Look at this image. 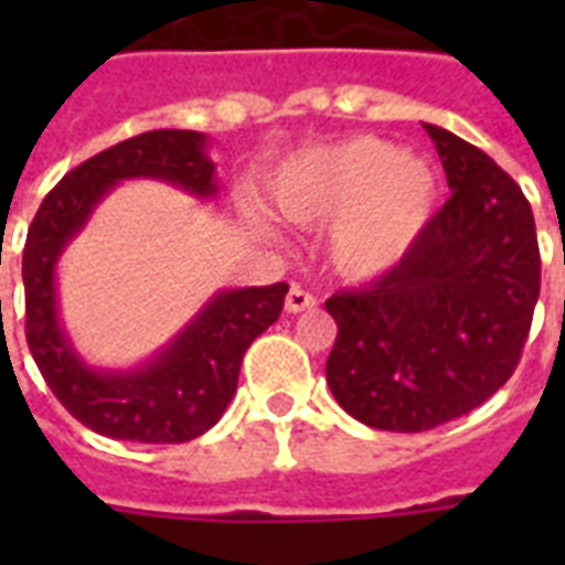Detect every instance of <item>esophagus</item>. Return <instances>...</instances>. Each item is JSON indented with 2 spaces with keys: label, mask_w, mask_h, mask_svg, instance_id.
<instances>
[{
  "label": "esophagus",
  "mask_w": 565,
  "mask_h": 565,
  "mask_svg": "<svg viewBox=\"0 0 565 565\" xmlns=\"http://www.w3.org/2000/svg\"><path fill=\"white\" fill-rule=\"evenodd\" d=\"M284 308H287V313H305V310L317 308V296L308 290H301V287H292V290L287 292Z\"/></svg>",
  "instance_id": "esophagus-1"
}]
</instances>
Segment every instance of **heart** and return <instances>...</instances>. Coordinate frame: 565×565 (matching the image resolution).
<instances>
[{
	"label": "heart",
	"mask_w": 565,
	"mask_h": 565,
	"mask_svg": "<svg viewBox=\"0 0 565 565\" xmlns=\"http://www.w3.org/2000/svg\"><path fill=\"white\" fill-rule=\"evenodd\" d=\"M269 202L284 222L328 231L337 273L370 281L402 264L437 202V179L416 154L358 137L292 154L269 179Z\"/></svg>",
	"instance_id": "obj_1"
}]
</instances>
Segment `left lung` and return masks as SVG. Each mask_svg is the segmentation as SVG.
<instances>
[{
    "label": "left lung",
    "instance_id": "obj_1",
    "mask_svg": "<svg viewBox=\"0 0 565 565\" xmlns=\"http://www.w3.org/2000/svg\"><path fill=\"white\" fill-rule=\"evenodd\" d=\"M425 131L448 202L402 264L361 290L334 292L326 377L337 404L381 430H430L504 386L540 299V246L519 184L439 126Z\"/></svg>",
    "mask_w": 565,
    "mask_h": 565
}]
</instances>
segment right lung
I'll return each mask as SVG.
<instances>
[{
    "instance_id": "right-lung-1",
    "label": "right lung",
    "mask_w": 565,
    "mask_h": 565,
    "mask_svg": "<svg viewBox=\"0 0 565 565\" xmlns=\"http://www.w3.org/2000/svg\"><path fill=\"white\" fill-rule=\"evenodd\" d=\"M128 179H158L213 199L216 167L202 131L161 128L93 154L66 172L34 213L25 252V340L57 402L102 437L188 443L202 437L237 393L243 354L281 317L287 284L220 290L161 352L135 370H96L73 349L57 313L61 252L87 225L96 204Z\"/></svg>"
}]
</instances>
